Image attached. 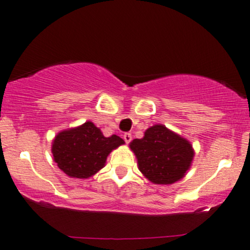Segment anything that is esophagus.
I'll return each mask as SVG.
<instances>
[{"instance_id": "esophagus-1", "label": "esophagus", "mask_w": 250, "mask_h": 250, "mask_svg": "<svg viewBox=\"0 0 250 250\" xmlns=\"http://www.w3.org/2000/svg\"><path fill=\"white\" fill-rule=\"evenodd\" d=\"M123 140L127 144H129L131 142V134H129V132H125V135H123Z\"/></svg>"}]
</instances>
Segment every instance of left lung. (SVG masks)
<instances>
[{
    "instance_id": "8db88e82",
    "label": "left lung",
    "mask_w": 250,
    "mask_h": 250,
    "mask_svg": "<svg viewBox=\"0 0 250 250\" xmlns=\"http://www.w3.org/2000/svg\"><path fill=\"white\" fill-rule=\"evenodd\" d=\"M129 147L135 153L138 169L154 185H172L190 168L195 151L190 142L164 125L147 128L143 138H135Z\"/></svg>"
}]
</instances>
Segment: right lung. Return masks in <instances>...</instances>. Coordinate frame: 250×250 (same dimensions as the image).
Listing matches in <instances>:
<instances>
[{
  "label": "right lung",
  "mask_w": 250,
  "mask_h": 250,
  "mask_svg": "<svg viewBox=\"0 0 250 250\" xmlns=\"http://www.w3.org/2000/svg\"><path fill=\"white\" fill-rule=\"evenodd\" d=\"M125 141L116 135L105 137L93 122L60 131L52 142L54 162L70 178L88 179L105 167L107 157Z\"/></svg>",
  "instance_id": "1"
}]
</instances>
